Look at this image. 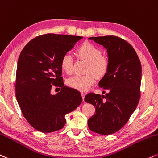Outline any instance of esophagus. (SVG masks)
Here are the masks:
<instances>
[{"mask_svg": "<svg viewBox=\"0 0 158 158\" xmlns=\"http://www.w3.org/2000/svg\"><path fill=\"white\" fill-rule=\"evenodd\" d=\"M81 96H82V99L84 101L85 99V94L84 92H81Z\"/></svg>", "mask_w": 158, "mask_h": 158, "instance_id": "1", "label": "esophagus"}]
</instances>
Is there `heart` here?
Returning <instances> with one entry per match:
<instances>
[{
    "label": "heart",
    "instance_id": "1",
    "mask_svg": "<svg viewBox=\"0 0 158 158\" xmlns=\"http://www.w3.org/2000/svg\"><path fill=\"white\" fill-rule=\"evenodd\" d=\"M77 54L81 60L88 62L84 75L73 76L67 80L70 87L76 90L84 91L94 84L96 77L102 79L105 77L110 65V58L102 55V50L90 43H83L77 50ZM60 66L66 73L73 72V58L69 52L62 55L60 60Z\"/></svg>",
    "mask_w": 158,
    "mask_h": 158
}]
</instances>
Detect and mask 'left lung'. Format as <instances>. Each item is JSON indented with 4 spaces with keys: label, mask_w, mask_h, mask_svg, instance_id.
Returning <instances> with one entry per match:
<instances>
[{
    "label": "left lung",
    "mask_w": 158,
    "mask_h": 158,
    "mask_svg": "<svg viewBox=\"0 0 158 158\" xmlns=\"http://www.w3.org/2000/svg\"><path fill=\"white\" fill-rule=\"evenodd\" d=\"M89 39L107 48L110 65L107 73L98 83L106 94L101 96L91 92L85 97V102L96 108L87 124L93 132L107 135L120 130L138 106L141 64L133 47L122 38L109 35Z\"/></svg>",
    "instance_id": "left-lung-1"
}]
</instances>
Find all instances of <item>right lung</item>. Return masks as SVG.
Listing matches in <instances>:
<instances>
[{
	"instance_id": "1",
	"label": "right lung",
	"mask_w": 158,
	"mask_h": 158,
	"mask_svg": "<svg viewBox=\"0 0 158 158\" xmlns=\"http://www.w3.org/2000/svg\"><path fill=\"white\" fill-rule=\"evenodd\" d=\"M81 38L45 34L30 40L20 52L15 96L23 115L40 132H52L63 128L66 114L82 102L79 91L64 86L60 66L62 55ZM53 86L60 90L56 95L50 94Z\"/></svg>"
}]
</instances>
